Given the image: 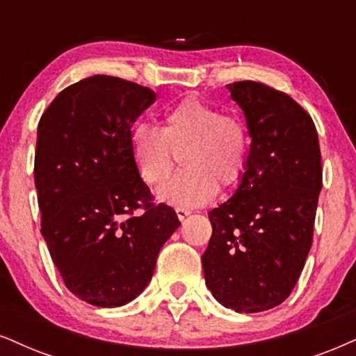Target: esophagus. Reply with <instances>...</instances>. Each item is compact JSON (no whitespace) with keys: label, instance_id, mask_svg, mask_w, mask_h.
I'll return each instance as SVG.
<instances>
[{"label":"esophagus","instance_id":"34e87169","mask_svg":"<svg viewBox=\"0 0 356 356\" xmlns=\"http://www.w3.org/2000/svg\"><path fill=\"white\" fill-rule=\"evenodd\" d=\"M190 214H191L190 209H186V208H177V216H178L179 221H183V219H186L188 216H190Z\"/></svg>","mask_w":356,"mask_h":356}]
</instances>
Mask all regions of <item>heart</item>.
Listing matches in <instances>:
<instances>
[{
	"mask_svg": "<svg viewBox=\"0 0 356 356\" xmlns=\"http://www.w3.org/2000/svg\"><path fill=\"white\" fill-rule=\"evenodd\" d=\"M130 152L138 175L150 186L170 177L181 155L185 170L156 191L163 203L195 208L209 203L221 186L238 183L248 163V129L234 115L188 97L166 111L163 127L138 124L130 134Z\"/></svg>",
	"mask_w": 356,
	"mask_h": 356,
	"instance_id": "b5f03b06",
	"label": "heart"
}]
</instances>
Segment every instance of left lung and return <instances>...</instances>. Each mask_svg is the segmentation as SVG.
I'll return each instance as SVG.
<instances>
[{
    "instance_id": "8db88e82",
    "label": "left lung",
    "mask_w": 356,
    "mask_h": 356,
    "mask_svg": "<svg viewBox=\"0 0 356 356\" xmlns=\"http://www.w3.org/2000/svg\"><path fill=\"white\" fill-rule=\"evenodd\" d=\"M251 147L234 195L208 213L201 262L206 287L226 309L262 312L282 304L312 248L322 158L312 117L261 82L227 86Z\"/></svg>"
}]
</instances>
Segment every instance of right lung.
Instances as JSON below:
<instances>
[{"instance_id": "1", "label": "right lung", "mask_w": 356, "mask_h": 356, "mask_svg": "<svg viewBox=\"0 0 356 356\" xmlns=\"http://www.w3.org/2000/svg\"><path fill=\"white\" fill-rule=\"evenodd\" d=\"M155 99L148 87L92 76L60 92L39 120L34 183L42 238L65 287L90 305L138 297L179 226L170 206L150 203L130 152L131 125Z\"/></svg>"}]
</instances>
